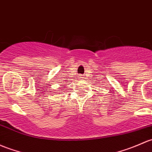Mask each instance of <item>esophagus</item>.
I'll use <instances>...</instances> for the list:
<instances>
[{
    "mask_svg": "<svg viewBox=\"0 0 152 152\" xmlns=\"http://www.w3.org/2000/svg\"><path fill=\"white\" fill-rule=\"evenodd\" d=\"M80 78H81V79H82V78H83V77H82V76H81V77H80Z\"/></svg>",
    "mask_w": 152,
    "mask_h": 152,
    "instance_id": "1",
    "label": "esophagus"
}]
</instances>
